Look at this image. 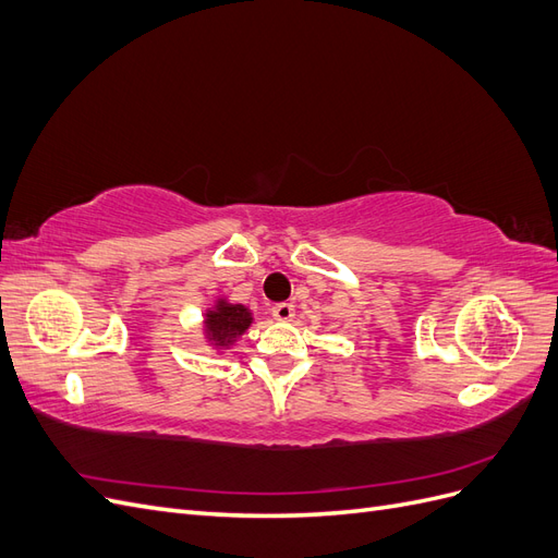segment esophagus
I'll list each match as a JSON object with an SVG mask.
<instances>
[{
	"instance_id": "34e87169",
	"label": "esophagus",
	"mask_w": 558,
	"mask_h": 558,
	"mask_svg": "<svg viewBox=\"0 0 558 558\" xmlns=\"http://www.w3.org/2000/svg\"><path fill=\"white\" fill-rule=\"evenodd\" d=\"M272 316L277 320H291L295 316V307L291 305V302H279V305L272 307Z\"/></svg>"
}]
</instances>
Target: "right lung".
<instances>
[{"label":"right lung","mask_w":558,"mask_h":558,"mask_svg":"<svg viewBox=\"0 0 558 558\" xmlns=\"http://www.w3.org/2000/svg\"><path fill=\"white\" fill-rule=\"evenodd\" d=\"M253 316L244 305H232L228 300H216L214 310H207L205 335L214 349L230 347L248 330Z\"/></svg>","instance_id":"1"}]
</instances>
